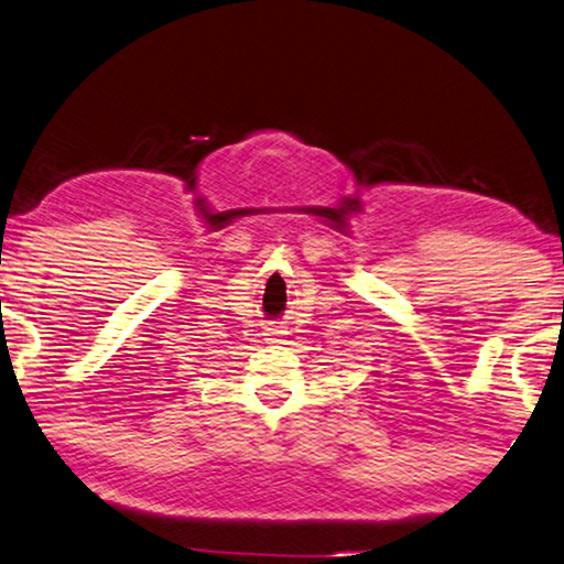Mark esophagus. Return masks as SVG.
Returning a JSON list of instances; mask_svg holds the SVG:
<instances>
[{
    "mask_svg": "<svg viewBox=\"0 0 564 564\" xmlns=\"http://www.w3.org/2000/svg\"><path fill=\"white\" fill-rule=\"evenodd\" d=\"M276 338H280V330H269L267 333V340H276Z\"/></svg>",
    "mask_w": 564,
    "mask_h": 564,
    "instance_id": "esophagus-1",
    "label": "esophagus"
}]
</instances>
